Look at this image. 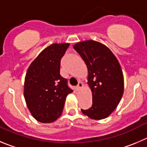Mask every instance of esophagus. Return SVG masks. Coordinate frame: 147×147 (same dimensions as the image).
Segmentation results:
<instances>
[{"instance_id": "obj_1", "label": "esophagus", "mask_w": 147, "mask_h": 147, "mask_svg": "<svg viewBox=\"0 0 147 147\" xmlns=\"http://www.w3.org/2000/svg\"><path fill=\"white\" fill-rule=\"evenodd\" d=\"M83 86H84L83 84H82L81 82H79V84H78V85H77V89H79H79H82V88H83Z\"/></svg>"}]
</instances>
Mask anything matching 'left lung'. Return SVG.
Returning a JSON list of instances; mask_svg holds the SVG:
<instances>
[{
	"label": "left lung",
	"instance_id": "8db88e82",
	"mask_svg": "<svg viewBox=\"0 0 147 147\" xmlns=\"http://www.w3.org/2000/svg\"><path fill=\"white\" fill-rule=\"evenodd\" d=\"M74 48L87 67V84L92 94V106L88 110L82 109V112L92 120L106 118L116 108L123 94L121 65L111 50L99 42H79Z\"/></svg>",
	"mask_w": 147,
	"mask_h": 147
}]
</instances>
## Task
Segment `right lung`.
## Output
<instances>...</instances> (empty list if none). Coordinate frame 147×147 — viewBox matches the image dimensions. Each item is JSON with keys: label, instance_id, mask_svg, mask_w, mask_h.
<instances>
[{"label": "right lung", "instance_id": "1", "mask_svg": "<svg viewBox=\"0 0 147 147\" xmlns=\"http://www.w3.org/2000/svg\"><path fill=\"white\" fill-rule=\"evenodd\" d=\"M69 43H54L37 55L26 71L24 96L32 115L50 123L62 114L65 98L73 90L60 74L61 59Z\"/></svg>", "mask_w": 147, "mask_h": 147}]
</instances>
